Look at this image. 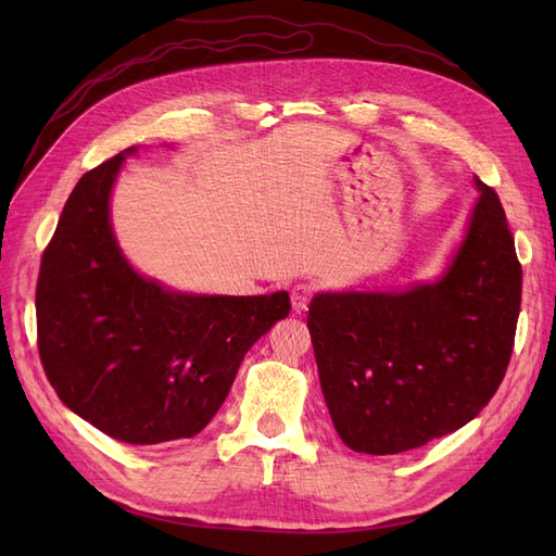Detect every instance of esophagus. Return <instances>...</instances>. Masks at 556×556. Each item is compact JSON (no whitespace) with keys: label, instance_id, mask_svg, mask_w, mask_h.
Returning a JSON list of instances; mask_svg holds the SVG:
<instances>
[{"label":"esophagus","instance_id":"1","mask_svg":"<svg viewBox=\"0 0 556 556\" xmlns=\"http://www.w3.org/2000/svg\"><path fill=\"white\" fill-rule=\"evenodd\" d=\"M311 296H313L311 285H296V288L292 290V308L296 313H304L311 304Z\"/></svg>","mask_w":556,"mask_h":556}]
</instances>
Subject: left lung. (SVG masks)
<instances>
[{
  "label": "left lung",
  "instance_id": "left-lung-1",
  "mask_svg": "<svg viewBox=\"0 0 556 556\" xmlns=\"http://www.w3.org/2000/svg\"><path fill=\"white\" fill-rule=\"evenodd\" d=\"M480 199L447 271L403 292H323L308 308L319 384L341 441L399 454L470 422L506 376L521 264L498 194Z\"/></svg>",
  "mask_w": 556,
  "mask_h": 556
}]
</instances>
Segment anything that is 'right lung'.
<instances>
[{"label":"right lung","mask_w":556,"mask_h":556,"mask_svg":"<svg viewBox=\"0 0 556 556\" xmlns=\"http://www.w3.org/2000/svg\"><path fill=\"white\" fill-rule=\"evenodd\" d=\"M125 153L66 199L37 280V343L66 408L115 441L157 445L211 422L245 352L292 306L288 292L182 294L134 271L109 215Z\"/></svg>","instance_id":"add662e5"}]
</instances>
